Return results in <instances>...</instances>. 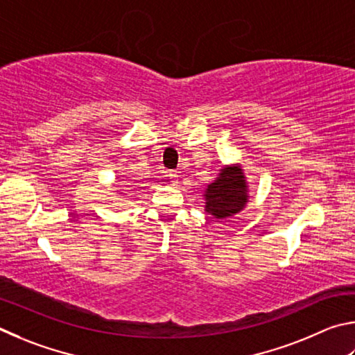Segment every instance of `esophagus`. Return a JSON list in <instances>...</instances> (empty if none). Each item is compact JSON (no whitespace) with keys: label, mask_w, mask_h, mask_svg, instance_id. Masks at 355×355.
Instances as JSON below:
<instances>
[{"label":"esophagus","mask_w":355,"mask_h":355,"mask_svg":"<svg viewBox=\"0 0 355 355\" xmlns=\"http://www.w3.org/2000/svg\"><path fill=\"white\" fill-rule=\"evenodd\" d=\"M168 178H170V184L171 185H176L178 184V173L176 171L168 173Z\"/></svg>","instance_id":"34e87169"}]
</instances>
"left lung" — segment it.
<instances>
[{"label":"left lung","mask_w":355,"mask_h":355,"mask_svg":"<svg viewBox=\"0 0 355 355\" xmlns=\"http://www.w3.org/2000/svg\"><path fill=\"white\" fill-rule=\"evenodd\" d=\"M248 184L245 173L239 165L223 166L218 178L204 191L206 212L215 218L225 220L243 210L248 202Z\"/></svg>","instance_id":"obj_1"}]
</instances>
